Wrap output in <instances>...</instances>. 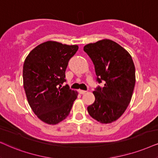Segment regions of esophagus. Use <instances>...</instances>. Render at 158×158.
Segmentation results:
<instances>
[{"instance_id": "obj_1", "label": "esophagus", "mask_w": 158, "mask_h": 158, "mask_svg": "<svg viewBox=\"0 0 158 158\" xmlns=\"http://www.w3.org/2000/svg\"><path fill=\"white\" fill-rule=\"evenodd\" d=\"M78 92H79V93H80V94H85V93H86V92H87V91L82 90V89H79V90H78Z\"/></svg>"}]
</instances>
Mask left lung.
Returning <instances> with one entry per match:
<instances>
[{"instance_id": "obj_1", "label": "left lung", "mask_w": 158, "mask_h": 158, "mask_svg": "<svg viewBox=\"0 0 158 158\" xmlns=\"http://www.w3.org/2000/svg\"><path fill=\"white\" fill-rule=\"evenodd\" d=\"M95 65L98 83L93 94L95 100L87 107L89 114L99 123L107 124L118 119L131 102L135 83V65L128 52L109 39L84 47Z\"/></svg>"}]
</instances>
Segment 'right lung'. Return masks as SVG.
I'll return each mask as SVG.
<instances>
[{
	"mask_svg": "<svg viewBox=\"0 0 158 158\" xmlns=\"http://www.w3.org/2000/svg\"><path fill=\"white\" fill-rule=\"evenodd\" d=\"M79 47L48 41L38 45L23 65V86L30 106L44 123L56 125L69 114L78 93L63 86L69 60Z\"/></svg>",
	"mask_w": 158,
	"mask_h": 158,
	"instance_id": "add662e5",
	"label": "right lung"
}]
</instances>
